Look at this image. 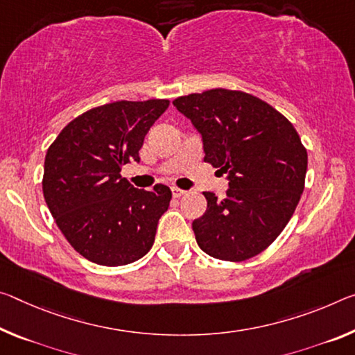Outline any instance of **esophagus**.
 <instances>
[{"instance_id": "34e87169", "label": "esophagus", "mask_w": 355, "mask_h": 355, "mask_svg": "<svg viewBox=\"0 0 355 355\" xmlns=\"http://www.w3.org/2000/svg\"><path fill=\"white\" fill-rule=\"evenodd\" d=\"M184 193H187V191H184V189H180V188H175V187L172 188V196H173V198H182Z\"/></svg>"}]
</instances>
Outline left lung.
Here are the masks:
<instances>
[{
	"mask_svg": "<svg viewBox=\"0 0 355 355\" xmlns=\"http://www.w3.org/2000/svg\"><path fill=\"white\" fill-rule=\"evenodd\" d=\"M204 142V161L226 173V199L204 193L193 221L200 250L221 261L257 256L283 232L305 188L306 148L292 123L252 94L215 88L173 101Z\"/></svg>",
	"mask_w": 355,
	"mask_h": 355,
	"instance_id": "left-lung-1",
	"label": "left lung"
}]
</instances>
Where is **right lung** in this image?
<instances>
[{"instance_id": "1", "label": "right lung", "mask_w": 355, "mask_h": 355, "mask_svg": "<svg viewBox=\"0 0 355 355\" xmlns=\"http://www.w3.org/2000/svg\"><path fill=\"white\" fill-rule=\"evenodd\" d=\"M167 99L116 101L74 118L50 145L42 191L56 226L72 248L105 267L126 266L153 246L157 221L172 193L134 188L121 166L139 150Z\"/></svg>"}]
</instances>
